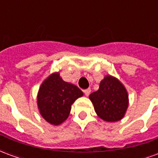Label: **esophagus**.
<instances>
[{"label":"esophagus","mask_w":158,"mask_h":158,"mask_svg":"<svg viewBox=\"0 0 158 158\" xmlns=\"http://www.w3.org/2000/svg\"><path fill=\"white\" fill-rule=\"evenodd\" d=\"M84 92H85V95L86 96H88L90 94V92H91V89H89V88H88V89H86L84 90Z\"/></svg>","instance_id":"34e87169"}]
</instances>
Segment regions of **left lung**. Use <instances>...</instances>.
Returning a JSON list of instances; mask_svg holds the SVG:
<instances>
[{
	"mask_svg": "<svg viewBox=\"0 0 158 158\" xmlns=\"http://www.w3.org/2000/svg\"><path fill=\"white\" fill-rule=\"evenodd\" d=\"M89 100L97 116L106 122H117L124 117L129 106V94L116 77L106 75L98 90L91 93Z\"/></svg>",
	"mask_w": 158,
	"mask_h": 158,
	"instance_id": "8db88e82",
	"label": "left lung"
}]
</instances>
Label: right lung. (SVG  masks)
Wrapping results in <instances>:
<instances>
[{"instance_id":"1","label":"right lung","mask_w":158,"mask_h":158,"mask_svg":"<svg viewBox=\"0 0 158 158\" xmlns=\"http://www.w3.org/2000/svg\"><path fill=\"white\" fill-rule=\"evenodd\" d=\"M83 96L78 86L65 82L59 72L52 73L42 82L37 94L40 114L52 125H60L69 118L73 103Z\"/></svg>"}]
</instances>
